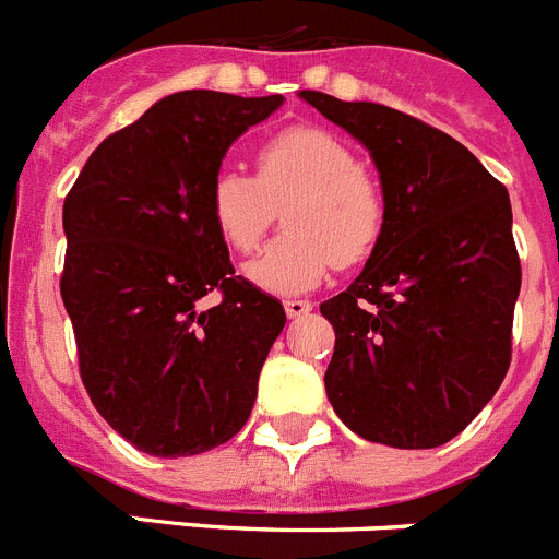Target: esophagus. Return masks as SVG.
Instances as JSON below:
<instances>
[{
	"label": "esophagus",
	"mask_w": 559,
	"mask_h": 559,
	"mask_svg": "<svg viewBox=\"0 0 559 559\" xmlns=\"http://www.w3.org/2000/svg\"><path fill=\"white\" fill-rule=\"evenodd\" d=\"M284 309L289 318H304V314L312 312V304H309V300L293 298V300H284Z\"/></svg>",
	"instance_id": "1"
}]
</instances>
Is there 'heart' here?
I'll use <instances>...</instances> for the list:
<instances>
[{
  "label": "heart",
  "instance_id": "b5f03b06",
  "mask_svg": "<svg viewBox=\"0 0 559 559\" xmlns=\"http://www.w3.org/2000/svg\"><path fill=\"white\" fill-rule=\"evenodd\" d=\"M284 211V236L245 266L266 293H309L332 266H357L377 250L388 207L380 182L352 145L320 126H289L255 152V179L225 168L207 191V216L230 250L252 252Z\"/></svg>",
  "mask_w": 559,
  "mask_h": 559
}]
</instances>
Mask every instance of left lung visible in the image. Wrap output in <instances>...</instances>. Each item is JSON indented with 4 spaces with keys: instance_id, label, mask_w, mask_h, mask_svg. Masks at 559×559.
<instances>
[{
    "instance_id": "8db88e82",
    "label": "left lung",
    "mask_w": 559,
    "mask_h": 559,
    "mask_svg": "<svg viewBox=\"0 0 559 559\" xmlns=\"http://www.w3.org/2000/svg\"><path fill=\"white\" fill-rule=\"evenodd\" d=\"M300 98L366 145L388 207L362 273L320 304L334 326L329 402L362 439L439 448L481 414L512 360L521 259L509 193L459 140L405 111Z\"/></svg>"
}]
</instances>
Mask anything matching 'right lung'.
<instances>
[{"label":"right lung","mask_w":559,"mask_h":559,"mask_svg":"<svg viewBox=\"0 0 559 559\" xmlns=\"http://www.w3.org/2000/svg\"><path fill=\"white\" fill-rule=\"evenodd\" d=\"M284 104L188 90L109 134L64 199L61 298L98 414L134 448L179 459L250 419L284 307L230 264L207 191L233 140ZM223 300L202 313L199 299Z\"/></svg>","instance_id":"obj_1"}]
</instances>
